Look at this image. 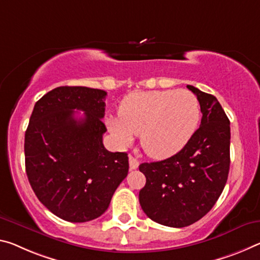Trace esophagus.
I'll list each match as a JSON object with an SVG mask.
<instances>
[{"mask_svg": "<svg viewBox=\"0 0 260 260\" xmlns=\"http://www.w3.org/2000/svg\"><path fill=\"white\" fill-rule=\"evenodd\" d=\"M128 160H129V168H131V170H135V169H138V167H139V160H138L137 158L133 157V156L131 155Z\"/></svg>", "mask_w": 260, "mask_h": 260, "instance_id": "obj_1", "label": "esophagus"}]
</instances>
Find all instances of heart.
Here are the masks:
<instances>
[{"label": "heart", "instance_id": "obj_1", "mask_svg": "<svg viewBox=\"0 0 260 260\" xmlns=\"http://www.w3.org/2000/svg\"><path fill=\"white\" fill-rule=\"evenodd\" d=\"M200 104L188 90L131 93L121 102L118 117L108 120L121 143L140 134L143 150L152 158L175 155L187 145L200 122Z\"/></svg>", "mask_w": 260, "mask_h": 260}]
</instances>
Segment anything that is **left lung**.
I'll return each mask as SVG.
<instances>
[{"mask_svg": "<svg viewBox=\"0 0 260 260\" xmlns=\"http://www.w3.org/2000/svg\"><path fill=\"white\" fill-rule=\"evenodd\" d=\"M187 88L203 113L200 127L182 150L159 162L142 163V211L159 224L183 228L205 216L219 199L230 167V121L213 94Z\"/></svg>", "mask_w": 260, "mask_h": 260, "instance_id": "obj_1", "label": "left lung"}]
</instances>
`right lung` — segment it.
Masks as SVG:
<instances>
[{"mask_svg": "<svg viewBox=\"0 0 260 260\" xmlns=\"http://www.w3.org/2000/svg\"><path fill=\"white\" fill-rule=\"evenodd\" d=\"M104 90L59 86L36 103L25 132V169L39 201L60 219L101 216L128 174L127 152L103 145ZM75 109L83 118H75Z\"/></svg>", "mask_w": 260, "mask_h": 260, "instance_id": "right-lung-1", "label": "right lung"}]
</instances>
